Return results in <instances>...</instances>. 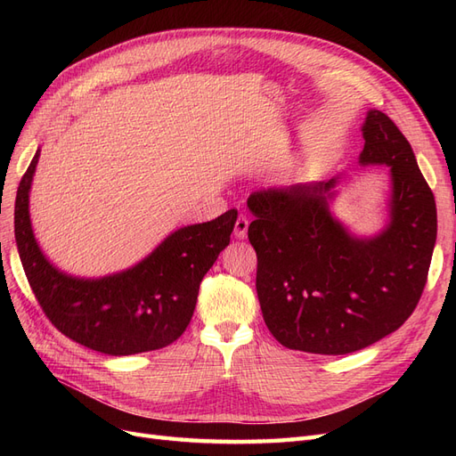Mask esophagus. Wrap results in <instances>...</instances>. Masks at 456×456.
<instances>
[{
    "label": "esophagus",
    "instance_id": "34e87169",
    "mask_svg": "<svg viewBox=\"0 0 456 456\" xmlns=\"http://www.w3.org/2000/svg\"><path fill=\"white\" fill-rule=\"evenodd\" d=\"M247 228H249V220H247L245 215H240L236 220V226H233V236L238 240L247 238Z\"/></svg>",
    "mask_w": 456,
    "mask_h": 456
}]
</instances>
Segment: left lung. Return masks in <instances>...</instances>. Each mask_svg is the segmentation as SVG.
Segmentation results:
<instances>
[{
    "mask_svg": "<svg viewBox=\"0 0 456 456\" xmlns=\"http://www.w3.org/2000/svg\"><path fill=\"white\" fill-rule=\"evenodd\" d=\"M362 165H388L390 223L360 240L330 215L337 178L260 190L255 220L256 295L285 348L342 355L394 333L417 308L437 236L436 200L403 133L380 110L363 123Z\"/></svg>",
    "mask_w": 456,
    "mask_h": 456,
    "instance_id": "1",
    "label": "left lung"
}]
</instances>
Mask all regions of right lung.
I'll list each match as a JSON object with an SVG mask.
<instances>
[{
  "instance_id": "right-lung-1",
  "label": "right lung",
  "mask_w": 456,
  "mask_h": 456,
  "mask_svg": "<svg viewBox=\"0 0 456 456\" xmlns=\"http://www.w3.org/2000/svg\"><path fill=\"white\" fill-rule=\"evenodd\" d=\"M39 150L19 184L15 240L22 268L49 322L84 346L131 355L169 346L198 302L203 275L230 243L238 211L173 232L139 265L101 280L59 272L41 253L30 223V186Z\"/></svg>"
}]
</instances>
